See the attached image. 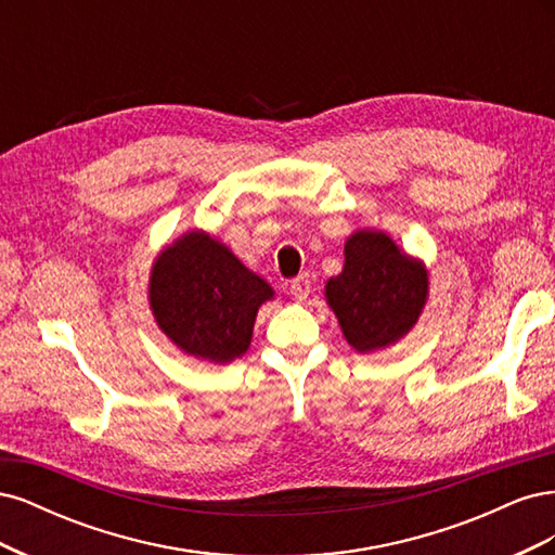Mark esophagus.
I'll list each match as a JSON object with an SVG mask.
<instances>
[{
  "instance_id": "esophagus-1",
  "label": "esophagus",
  "mask_w": 555,
  "mask_h": 555,
  "mask_svg": "<svg viewBox=\"0 0 555 555\" xmlns=\"http://www.w3.org/2000/svg\"><path fill=\"white\" fill-rule=\"evenodd\" d=\"M310 275L306 273V275H298V278H294L292 280V296L296 298V300H306L308 298V294H310Z\"/></svg>"
}]
</instances>
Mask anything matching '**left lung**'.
<instances>
[{
	"mask_svg": "<svg viewBox=\"0 0 555 555\" xmlns=\"http://www.w3.org/2000/svg\"><path fill=\"white\" fill-rule=\"evenodd\" d=\"M428 268L389 233L359 229L345 241L340 275L326 282V304L359 354L396 345L414 328L428 300Z\"/></svg>",
	"mask_w": 555,
	"mask_h": 555,
	"instance_id": "1",
	"label": "left lung"
}]
</instances>
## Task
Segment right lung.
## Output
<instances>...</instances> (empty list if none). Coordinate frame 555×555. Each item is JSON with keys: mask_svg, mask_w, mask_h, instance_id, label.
<instances>
[{"mask_svg": "<svg viewBox=\"0 0 555 555\" xmlns=\"http://www.w3.org/2000/svg\"><path fill=\"white\" fill-rule=\"evenodd\" d=\"M273 296L271 284L201 229L166 245L147 282L150 310L166 338L182 354L220 365L249 349L257 312Z\"/></svg>", "mask_w": 555, "mask_h": 555, "instance_id": "obj_1", "label": "right lung"}]
</instances>
